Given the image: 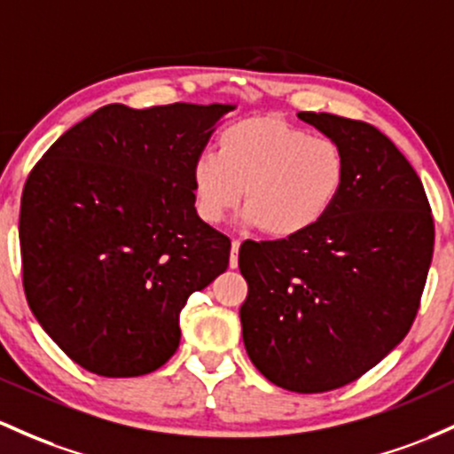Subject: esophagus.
I'll use <instances>...</instances> for the list:
<instances>
[{
	"label": "esophagus",
	"instance_id": "34e87169",
	"mask_svg": "<svg viewBox=\"0 0 454 454\" xmlns=\"http://www.w3.org/2000/svg\"><path fill=\"white\" fill-rule=\"evenodd\" d=\"M239 247H241V241L239 239H232V247H231V267L237 269L239 265Z\"/></svg>",
	"mask_w": 454,
	"mask_h": 454
}]
</instances>
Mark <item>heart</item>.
I'll return each instance as SVG.
<instances>
[{"label": "heart", "instance_id": "obj_1", "mask_svg": "<svg viewBox=\"0 0 454 454\" xmlns=\"http://www.w3.org/2000/svg\"><path fill=\"white\" fill-rule=\"evenodd\" d=\"M347 178L345 154L336 142L312 137L278 116H254L228 124L215 154H200L192 183L198 213L219 223L243 200L246 223L273 239H293L325 219Z\"/></svg>", "mask_w": 454, "mask_h": 454}]
</instances>
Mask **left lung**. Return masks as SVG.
I'll use <instances>...</instances> for the list:
<instances>
[{
	"label": "left lung",
	"mask_w": 454,
	"mask_h": 454,
	"mask_svg": "<svg viewBox=\"0 0 454 454\" xmlns=\"http://www.w3.org/2000/svg\"><path fill=\"white\" fill-rule=\"evenodd\" d=\"M338 144L347 178L312 231L243 241L241 327L252 364L291 392L356 381L407 336L420 308L435 223L420 176L377 127L300 112Z\"/></svg>",
	"instance_id": "8db88e82"
}]
</instances>
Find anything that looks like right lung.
Returning a JSON list of instances; mask_svg holds the SVG:
<instances>
[{
	"mask_svg": "<svg viewBox=\"0 0 454 454\" xmlns=\"http://www.w3.org/2000/svg\"><path fill=\"white\" fill-rule=\"evenodd\" d=\"M232 106H106L25 181V300L53 342L101 377L157 371L189 295L226 271L231 239L198 217L192 170Z\"/></svg>",
	"mask_w": 454,
	"mask_h": 454,
	"instance_id": "right-lung-1",
	"label": "right lung"
}]
</instances>
